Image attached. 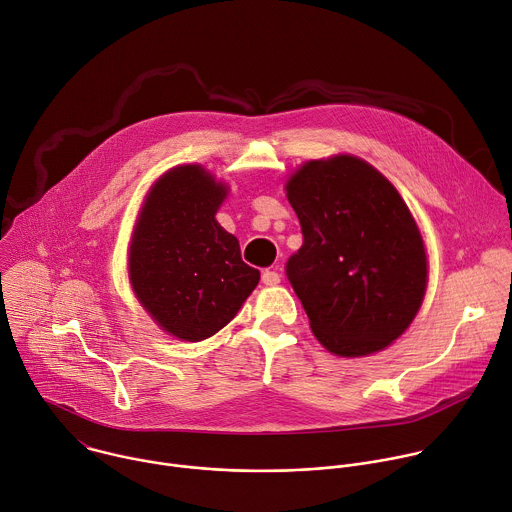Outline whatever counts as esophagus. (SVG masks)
<instances>
[{
	"mask_svg": "<svg viewBox=\"0 0 512 512\" xmlns=\"http://www.w3.org/2000/svg\"><path fill=\"white\" fill-rule=\"evenodd\" d=\"M261 281L265 283V285H277L279 281H281V275L277 273V271H271V269H265L263 273H261Z\"/></svg>",
	"mask_w": 512,
	"mask_h": 512,
	"instance_id": "34e87169",
	"label": "esophagus"
}]
</instances>
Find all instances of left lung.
Listing matches in <instances>:
<instances>
[{
    "mask_svg": "<svg viewBox=\"0 0 512 512\" xmlns=\"http://www.w3.org/2000/svg\"><path fill=\"white\" fill-rule=\"evenodd\" d=\"M303 245L285 263L313 335L333 354L384 350L426 291V253L398 191L356 156L305 162L287 183Z\"/></svg>",
    "mask_w": 512,
    "mask_h": 512,
    "instance_id": "obj_1",
    "label": "left lung"
}]
</instances>
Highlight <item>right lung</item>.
I'll return each instance as SVG.
<instances>
[{
  "label": "right lung",
  "instance_id": "add662e5",
  "mask_svg": "<svg viewBox=\"0 0 512 512\" xmlns=\"http://www.w3.org/2000/svg\"><path fill=\"white\" fill-rule=\"evenodd\" d=\"M227 189L197 164L152 187L130 243V281L156 323L187 342L225 327L259 283L237 237L215 219Z\"/></svg>",
  "mask_w": 512,
  "mask_h": 512
}]
</instances>
